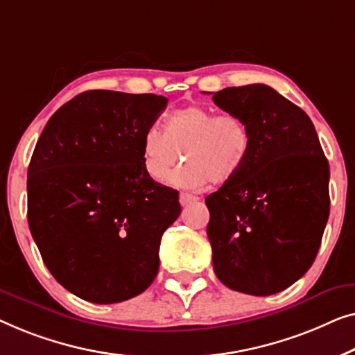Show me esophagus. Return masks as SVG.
<instances>
[{"label": "esophagus", "mask_w": 355, "mask_h": 355, "mask_svg": "<svg viewBox=\"0 0 355 355\" xmlns=\"http://www.w3.org/2000/svg\"><path fill=\"white\" fill-rule=\"evenodd\" d=\"M180 204H182V206H188V204H191V202H196L199 198H196V196H193V194H188V193H180Z\"/></svg>", "instance_id": "1"}]
</instances>
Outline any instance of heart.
Listing matches in <instances>:
<instances>
[{
	"label": "heart",
	"instance_id": "b5f03b06",
	"mask_svg": "<svg viewBox=\"0 0 355 355\" xmlns=\"http://www.w3.org/2000/svg\"><path fill=\"white\" fill-rule=\"evenodd\" d=\"M182 152L189 164L171 178V183L188 189H199L209 182L228 183L246 166L251 133L241 117L217 116L204 106H188L168 114L164 130H144L143 167L156 182H167Z\"/></svg>",
	"mask_w": 355,
	"mask_h": 355
}]
</instances>
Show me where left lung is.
Wrapping results in <instances>:
<instances>
[{"mask_svg":"<svg viewBox=\"0 0 355 355\" xmlns=\"http://www.w3.org/2000/svg\"><path fill=\"white\" fill-rule=\"evenodd\" d=\"M212 101L251 133L241 173L206 198L214 272L234 291L270 296L315 261L329 216L328 161L307 114L267 85L225 88Z\"/></svg>","mask_w":355,"mask_h":355,"instance_id":"8db88e82","label":"left lung"}]
</instances>
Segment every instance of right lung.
I'll return each mask as SVG.
<instances>
[{
	"instance_id": "1",
	"label": "right lung",
	"mask_w": 355,
	"mask_h": 355,
	"mask_svg": "<svg viewBox=\"0 0 355 355\" xmlns=\"http://www.w3.org/2000/svg\"><path fill=\"white\" fill-rule=\"evenodd\" d=\"M157 94L80 93L53 114L27 173V218L51 275L94 304L138 296L182 207L143 167L141 137L167 106Z\"/></svg>"
}]
</instances>
